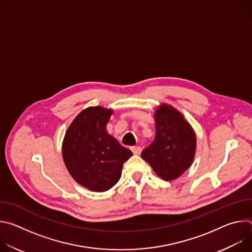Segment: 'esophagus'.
<instances>
[{"label": "esophagus", "mask_w": 252, "mask_h": 252, "mask_svg": "<svg viewBox=\"0 0 252 252\" xmlns=\"http://www.w3.org/2000/svg\"><path fill=\"white\" fill-rule=\"evenodd\" d=\"M130 150L133 153V155H136V156L141 153V148L140 147H131Z\"/></svg>", "instance_id": "obj_1"}]
</instances>
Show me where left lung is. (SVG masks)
<instances>
[{"mask_svg": "<svg viewBox=\"0 0 252 252\" xmlns=\"http://www.w3.org/2000/svg\"><path fill=\"white\" fill-rule=\"evenodd\" d=\"M156 137L141 153V158L166 182L181 176L192 163L196 135L185 117L162 103L155 113Z\"/></svg>", "mask_w": 252, "mask_h": 252, "instance_id": "8db88e82", "label": "left lung"}]
</instances>
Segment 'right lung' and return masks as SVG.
Masks as SVG:
<instances>
[{"label": "right lung", "instance_id": "add662e5", "mask_svg": "<svg viewBox=\"0 0 252 252\" xmlns=\"http://www.w3.org/2000/svg\"><path fill=\"white\" fill-rule=\"evenodd\" d=\"M113 110L90 106L68 126L63 141V158L75 181L92 191L112 189L121 178L124 162L132 153L106 131Z\"/></svg>", "mask_w": 252, "mask_h": 252}]
</instances>
